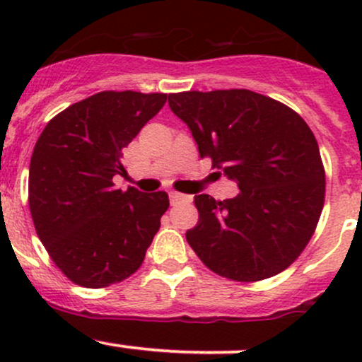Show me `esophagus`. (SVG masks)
<instances>
[{
	"mask_svg": "<svg viewBox=\"0 0 362 362\" xmlns=\"http://www.w3.org/2000/svg\"><path fill=\"white\" fill-rule=\"evenodd\" d=\"M170 202H172V206L178 204V202H190V195H185V194H180V192H170Z\"/></svg>",
	"mask_w": 362,
	"mask_h": 362,
	"instance_id": "34e87169",
	"label": "esophagus"
}]
</instances>
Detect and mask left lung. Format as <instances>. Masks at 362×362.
<instances>
[{
	"label": "left lung",
	"mask_w": 362,
	"mask_h": 362,
	"mask_svg": "<svg viewBox=\"0 0 362 362\" xmlns=\"http://www.w3.org/2000/svg\"><path fill=\"white\" fill-rule=\"evenodd\" d=\"M201 158L238 184L233 199L194 197L199 221L185 233L207 269L238 282L288 269L313 236L325 202L318 143L300 114L250 90L170 93Z\"/></svg>",
	"instance_id": "8db88e82"
}]
</instances>
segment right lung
Here are the masks:
<instances>
[{"label": "right lung", "instance_id": "add662e5", "mask_svg": "<svg viewBox=\"0 0 362 362\" xmlns=\"http://www.w3.org/2000/svg\"><path fill=\"white\" fill-rule=\"evenodd\" d=\"M167 102V93L100 91L52 117L37 139L28 206L59 271L85 288L127 279L143 264L168 209L163 190H120L122 149Z\"/></svg>", "mask_w": 362, "mask_h": 362}]
</instances>
